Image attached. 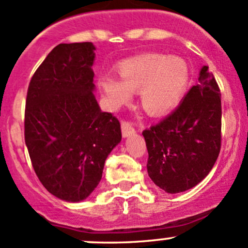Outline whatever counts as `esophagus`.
Masks as SVG:
<instances>
[{
  "mask_svg": "<svg viewBox=\"0 0 248 248\" xmlns=\"http://www.w3.org/2000/svg\"><path fill=\"white\" fill-rule=\"evenodd\" d=\"M121 129H122V136L124 137V138H127V137L132 136V134L134 133V127L133 124H131V122L128 121H124L121 124Z\"/></svg>",
  "mask_w": 248,
  "mask_h": 248,
  "instance_id": "esophagus-1",
  "label": "esophagus"
}]
</instances>
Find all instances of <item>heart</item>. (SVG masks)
<instances>
[{
	"label": "heart",
	"instance_id": "b5f03b06",
	"mask_svg": "<svg viewBox=\"0 0 248 248\" xmlns=\"http://www.w3.org/2000/svg\"><path fill=\"white\" fill-rule=\"evenodd\" d=\"M119 78L104 74L98 86L111 109L132 99L140 91V106L151 116H161L181 102L191 79L189 66L182 57L162 54H141L120 62Z\"/></svg>",
	"mask_w": 248,
	"mask_h": 248
}]
</instances>
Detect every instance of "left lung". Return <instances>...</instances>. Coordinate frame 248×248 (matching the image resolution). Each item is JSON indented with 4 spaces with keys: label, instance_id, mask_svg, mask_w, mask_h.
Segmentation results:
<instances>
[{
    "label": "left lung",
    "instance_id": "8db88e82",
    "mask_svg": "<svg viewBox=\"0 0 248 248\" xmlns=\"http://www.w3.org/2000/svg\"><path fill=\"white\" fill-rule=\"evenodd\" d=\"M221 91L209 67L201 69L170 115L142 132L149 159L147 172L168 193L198 185L211 171L221 150Z\"/></svg>",
    "mask_w": 248,
    "mask_h": 248
}]
</instances>
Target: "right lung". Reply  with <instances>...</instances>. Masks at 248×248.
I'll return each mask as SVG.
<instances>
[{
  "instance_id": "obj_1",
  "label": "right lung",
  "mask_w": 248,
  "mask_h": 248,
  "mask_svg": "<svg viewBox=\"0 0 248 248\" xmlns=\"http://www.w3.org/2000/svg\"><path fill=\"white\" fill-rule=\"evenodd\" d=\"M91 42L59 44L30 81L25 142L39 181L62 201L86 199L121 141L119 120L102 111L93 91Z\"/></svg>"
}]
</instances>
